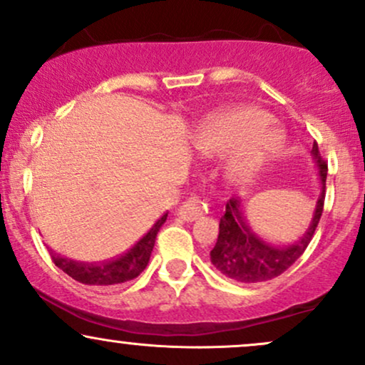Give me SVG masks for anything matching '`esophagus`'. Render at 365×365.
Masks as SVG:
<instances>
[{"mask_svg": "<svg viewBox=\"0 0 365 365\" xmlns=\"http://www.w3.org/2000/svg\"><path fill=\"white\" fill-rule=\"evenodd\" d=\"M202 212H204L202 204H200L199 199H195V197H190V199L185 200V202H183L178 209V216L182 217L183 221H188V223L199 220V217L202 216Z\"/></svg>", "mask_w": 365, "mask_h": 365, "instance_id": "esophagus-1", "label": "esophagus"}]
</instances>
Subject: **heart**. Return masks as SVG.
Segmentation results:
<instances>
[{"label":"heart","mask_w":365,"mask_h":365,"mask_svg":"<svg viewBox=\"0 0 365 365\" xmlns=\"http://www.w3.org/2000/svg\"><path fill=\"white\" fill-rule=\"evenodd\" d=\"M267 116L257 110L226 111L200 125L194 145L206 158H225V175L232 185L252 183L282 148V135L262 127Z\"/></svg>","instance_id":"heart-1"}]
</instances>
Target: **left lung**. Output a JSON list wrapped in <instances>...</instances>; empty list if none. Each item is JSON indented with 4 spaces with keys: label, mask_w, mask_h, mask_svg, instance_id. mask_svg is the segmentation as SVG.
<instances>
[{
    "label": "left lung",
    "mask_w": 365,
    "mask_h": 365,
    "mask_svg": "<svg viewBox=\"0 0 365 365\" xmlns=\"http://www.w3.org/2000/svg\"><path fill=\"white\" fill-rule=\"evenodd\" d=\"M312 159L319 177V197L314 206L311 223L299 240L288 245H274L266 242L250 226L247 206L242 199H230L225 215L220 220V235L211 250V262L226 278L238 283H261L279 276L292 266L312 240L322 215L328 165L322 161L319 148L314 142Z\"/></svg>",
    "instance_id": "1"
}]
</instances>
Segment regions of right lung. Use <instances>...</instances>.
<instances>
[{
    "label": "right lung",
    "instance_id": "add662e5",
    "mask_svg": "<svg viewBox=\"0 0 365 365\" xmlns=\"http://www.w3.org/2000/svg\"><path fill=\"white\" fill-rule=\"evenodd\" d=\"M168 217V212L163 215L159 220L149 228L140 240H137L127 252H123L118 257L110 259L104 262L86 264V262H75L70 259H63L53 255V261L65 271L66 274L72 276L75 282L83 284H94V287H110V284H118L130 282V279L137 278L142 271L148 266L150 252L154 249V242H156L158 232L163 223Z\"/></svg>",
    "mask_w": 365,
    "mask_h": 365
}]
</instances>
